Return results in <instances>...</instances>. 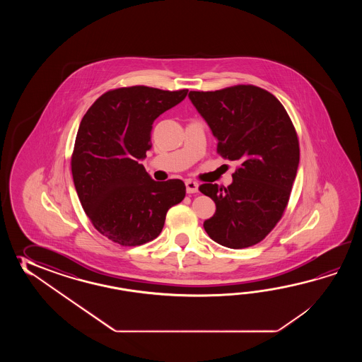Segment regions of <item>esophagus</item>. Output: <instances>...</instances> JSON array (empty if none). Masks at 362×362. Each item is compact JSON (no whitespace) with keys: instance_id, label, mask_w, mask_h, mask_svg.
I'll return each instance as SVG.
<instances>
[{"instance_id":"esophagus-1","label":"esophagus","mask_w":362,"mask_h":362,"mask_svg":"<svg viewBox=\"0 0 362 362\" xmlns=\"http://www.w3.org/2000/svg\"><path fill=\"white\" fill-rule=\"evenodd\" d=\"M185 185H186V192H189V194L198 192V187H199L198 182L192 181V180H186Z\"/></svg>"}]
</instances>
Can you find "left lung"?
Returning a JSON list of instances; mask_svg holds the SVG:
<instances>
[{
    "instance_id": "1",
    "label": "left lung",
    "mask_w": 362,
    "mask_h": 362,
    "mask_svg": "<svg viewBox=\"0 0 362 362\" xmlns=\"http://www.w3.org/2000/svg\"><path fill=\"white\" fill-rule=\"evenodd\" d=\"M189 98L215 136L217 153L238 160L228 187L200 185L215 202V215L203 223L211 239L229 248L262 242L285 212L299 167V141L282 103L254 85Z\"/></svg>"
}]
</instances>
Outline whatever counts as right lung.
<instances>
[{"instance_id":"obj_1","label":"right lung","mask_w":362,"mask_h":362,"mask_svg":"<svg viewBox=\"0 0 362 362\" xmlns=\"http://www.w3.org/2000/svg\"><path fill=\"white\" fill-rule=\"evenodd\" d=\"M187 92L144 85L108 90L80 123L71 159L74 184L93 226L117 245L156 238L168 209L185 198L181 180L154 181L139 160L151 148L155 119Z\"/></svg>"}]
</instances>
